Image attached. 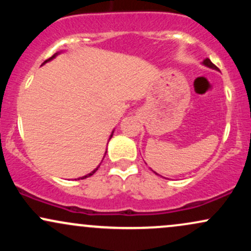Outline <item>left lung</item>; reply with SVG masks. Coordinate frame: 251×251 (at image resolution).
I'll return each instance as SVG.
<instances>
[{"label":"left lung","instance_id":"1","mask_svg":"<svg viewBox=\"0 0 251 251\" xmlns=\"http://www.w3.org/2000/svg\"><path fill=\"white\" fill-rule=\"evenodd\" d=\"M201 63H203L204 66H206V67H209V68H212V70H216V71H218V68L216 67V66L214 65V63H212L211 61H210V59H205V60H204V61L201 62Z\"/></svg>","mask_w":251,"mask_h":251}]
</instances>
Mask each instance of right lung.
<instances>
[{"mask_svg": "<svg viewBox=\"0 0 251 251\" xmlns=\"http://www.w3.org/2000/svg\"><path fill=\"white\" fill-rule=\"evenodd\" d=\"M57 54H59V51H57V53H55V54H54V55H53V56H51V57H50V59H48V60H46V61H45V62H43V63H42V65H45V63H46V62L50 61V60H53V59H54V57H55V56L57 55ZM113 132H114V131H112V134H111V135H109V139H111V138H112V135H113ZM106 152H107V151H106ZM106 152H105V154H106ZM103 158H105V155H103ZM99 166H100V165H99ZM99 166H98V168H97V169H94V170H93V171H92V172H91V174H88V175L83 176V177H81V178H79V179H85V178H87V177H91V176H92V175H93V174H94V172H96L98 169H99Z\"/></svg>", "mask_w": 251, "mask_h": 251, "instance_id": "obj_1", "label": "right lung"}]
</instances>
